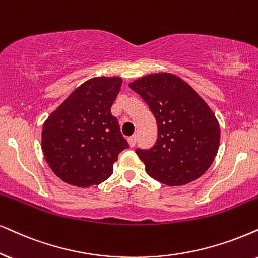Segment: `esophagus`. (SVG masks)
<instances>
[{"mask_svg": "<svg viewBox=\"0 0 258 258\" xmlns=\"http://www.w3.org/2000/svg\"><path fill=\"white\" fill-rule=\"evenodd\" d=\"M127 142H128V145L131 146V148H133V146L136 145V142H137V136H136V135H133V136H131V137H128V138H127Z\"/></svg>", "mask_w": 258, "mask_h": 258, "instance_id": "obj_1", "label": "esophagus"}]
</instances>
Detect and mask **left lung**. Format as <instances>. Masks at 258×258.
I'll use <instances>...</instances> for the list:
<instances>
[{
	"instance_id": "1",
	"label": "left lung",
	"mask_w": 258,
	"mask_h": 258,
	"mask_svg": "<svg viewBox=\"0 0 258 258\" xmlns=\"http://www.w3.org/2000/svg\"><path fill=\"white\" fill-rule=\"evenodd\" d=\"M156 118L158 138L136 150L149 176L167 185L190 183L207 171L220 143L219 122L206 101L170 73L143 76L128 84Z\"/></svg>"
}]
</instances>
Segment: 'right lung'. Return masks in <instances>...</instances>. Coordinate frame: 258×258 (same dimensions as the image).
<instances>
[{
  "label": "right lung",
  "instance_id": "right-lung-1",
  "mask_svg": "<svg viewBox=\"0 0 258 258\" xmlns=\"http://www.w3.org/2000/svg\"><path fill=\"white\" fill-rule=\"evenodd\" d=\"M121 84L119 76L90 78L45 120L42 152L65 183L80 188L102 183L112 176L119 153L128 148L110 113Z\"/></svg>",
  "mask_w": 258,
  "mask_h": 258
}]
</instances>
